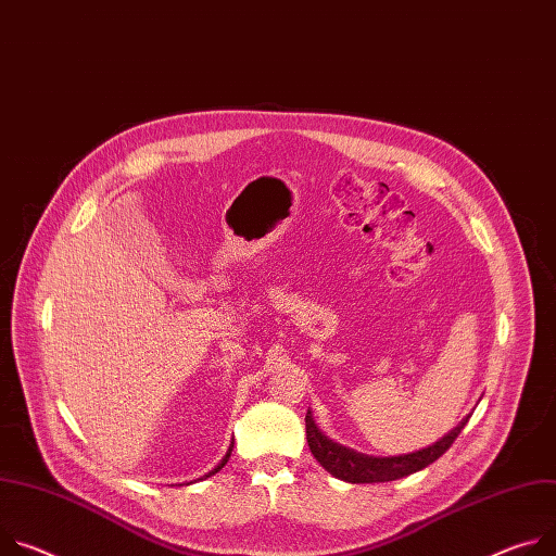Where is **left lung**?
Returning <instances> with one entry per match:
<instances>
[{
    "instance_id": "obj_1",
    "label": "left lung",
    "mask_w": 556,
    "mask_h": 556,
    "mask_svg": "<svg viewBox=\"0 0 556 556\" xmlns=\"http://www.w3.org/2000/svg\"><path fill=\"white\" fill-rule=\"evenodd\" d=\"M470 415L462 419L457 428H452L447 434H443L437 443L410 452V454H399V457H370V454H362L350 450L345 445L334 443L328 439L317 424L313 421V415L308 410L306 415V439L311 445V452L315 454V459L337 479L348 481V483H383V481H394L401 477H408L413 472H419L434 464L441 454L454 443V439L459 437V432L466 428Z\"/></svg>"
}]
</instances>
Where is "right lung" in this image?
<instances>
[{"instance_id": "add662e5", "label": "right lung", "mask_w": 556, "mask_h": 556, "mask_svg": "<svg viewBox=\"0 0 556 556\" xmlns=\"http://www.w3.org/2000/svg\"><path fill=\"white\" fill-rule=\"evenodd\" d=\"M230 452H232V443H230V447H228V452H226V457H224V459H222V462L217 464V468H213V470H211L208 475H204V477H201V479H206V477H213L215 472H219V470H222V468H224V466L228 464V459H230Z\"/></svg>"}]
</instances>
